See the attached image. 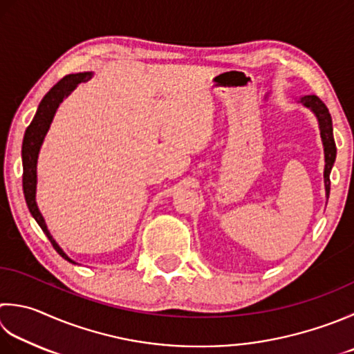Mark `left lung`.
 Instances as JSON below:
<instances>
[{
	"instance_id": "1",
	"label": "left lung",
	"mask_w": 354,
	"mask_h": 354,
	"mask_svg": "<svg viewBox=\"0 0 354 354\" xmlns=\"http://www.w3.org/2000/svg\"><path fill=\"white\" fill-rule=\"evenodd\" d=\"M301 102L304 107H308L317 118L321 130V138L324 144V155H325V169H324V184H325V193H327V199L330 196V171L333 169L335 159H336V144L333 138V122H331L330 112L325 104L317 98L316 95H306L297 101Z\"/></svg>"
}]
</instances>
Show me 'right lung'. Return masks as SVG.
Here are the masks:
<instances>
[{"label":"right lung","instance_id":"right-lung-1","mask_svg":"<svg viewBox=\"0 0 354 354\" xmlns=\"http://www.w3.org/2000/svg\"><path fill=\"white\" fill-rule=\"evenodd\" d=\"M92 72H84V73H72L66 75L64 78L59 80L57 84H55L46 96L43 101L39 102L37 113H35L30 126L26 129L24 140H23V150H21V156H23V190H24V198L27 207H29V212L32 216L37 221L41 230L44 232L48 241L52 242L55 250H57L62 258L66 261L76 264L68 256L62 252V248L57 244V241L53 239L50 232L47 230L46 221L41 214L38 205H37V162H38V153L41 149V144L44 141V136L47 133L48 127H50L52 120L55 116V112L59 107V104L66 96L71 95L72 90L80 84V82H86L92 78Z\"/></svg>","mask_w":354,"mask_h":354}]
</instances>
